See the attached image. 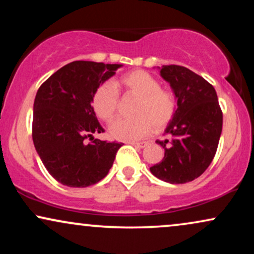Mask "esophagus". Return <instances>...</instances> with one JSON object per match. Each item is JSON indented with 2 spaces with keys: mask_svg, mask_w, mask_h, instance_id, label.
Wrapping results in <instances>:
<instances>
[{
  "mask_svg": "<svg viewBox=\"0 0 254 254\" xmlns=\"http://www.w3.org/2000/svg\"><path fill=\"white\" fill-rule=\"evenodd\" d=\"M131 144L133 145V147H137V148H144L147 147L148 144H149V142H130Z\"/></svg>",
  "mask_w": 254,
  "mask_h": 254,
  "instance_id": "obj_1",
  "label": "esophagus"
}]
</instances>
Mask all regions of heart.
<instances>
[{
	"label": "heart",
	"instance_id": "b5f03b06",
	"mask_svg": "<svg viewBox=\"0 0 254 254\" xmlns=\"http://www.w3.org/2000/svg\"><path fill=\"white\" fill-rule=\"evenodd\" d=\"M117 86L127 94L137 97L131 118L118 119L111 127V135L117 139L133 141L143 138L155 129L164 130L173 121L178 100L173 90L160 87V81L144 70H132L122 75ZM95 115L105 123H111L118 115L119 95L110 83H103L92 97Z\"/></svg>",
	"mask_w": 254,
	"mask_h": 254
}]
</instances>
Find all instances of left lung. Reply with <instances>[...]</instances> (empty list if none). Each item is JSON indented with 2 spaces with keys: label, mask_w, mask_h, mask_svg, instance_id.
Segmentation results:
<instances>
[{
  "label": "left lung",
  "mask_w": 254,
  "mask_h": 254,
  "mask_svg": "<svg viewBox=\"0 0 254 254\" xmlns=\"http://www.w3.org/2000/svg\"><path fill=\"white\" fill-rule=\"evenodd\" d=\"M160 72L176 94L178 110L165 131L170 138L156 141L165 149L164 159L150 172L166 183L185 184L211 164L222 132V110L212 84L196 72L176 64Z\"/></svg>",
  "instance_id": "obj_1"
}]
</instances>
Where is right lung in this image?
<instances>
[{
    "mask_svg": "<svg viewBox=\"0 0 254 254\" xmlns=\"http://www.w3.org/2000/svg\"><path fill=\"white\" fill-rule=\"evenodd\" d=\"M119 66L75 61L58 69L38 89L32 138L46 170L63 185L87 188L100 182L123 145L93 137L105 130L90 105L95 89Z\"/></svg>",
    "mask_w": 254,
    "mask_h": 254,
    "instance_id": "obj_1",
    "label": "right lung"
}]
</instances>
